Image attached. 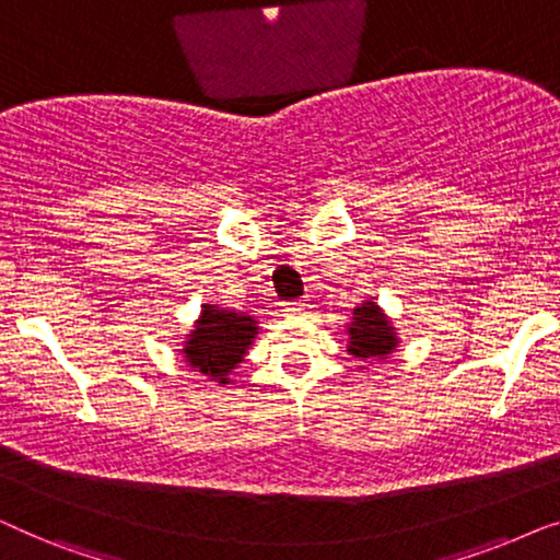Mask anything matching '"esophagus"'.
<instances>
[{"instance_id":"34e87169","label":"esophagus","mask_w":560,"mask_h":560,"mask_svg":"<svg viewBox=\"0 0 560 560\" xmlns=\"http://www.w3.org/2000/svg\"><path fill=\"white\" fill-rule=\"evenodd\" d=\"M285 311L293 313V316H301V313H305V301H290L285 303Z\"/></svg>"}]
</instances>
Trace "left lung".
Segmentation results:
<instances>
[{
	"instance_id": "1",
	"label": "left lung",
	"mask_w": 560,
	"mask_h": 560,
	"mask_svg": "<svg viewBox=\"0 0 560 560\" xmlns=\"http://www.w3.org/2000/svg\"><path fill=\"white\" fill-rule=\"evenodd\" d=\"M395 328L377 303L366 301L354 308L349 326V351L359 359H385L395 349Z\"/></svg>"
}]
</instances>
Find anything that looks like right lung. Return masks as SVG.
<instances>
[{
    "mask_svg": "<svg viewBox=\"0 0 560 560\" xmlns=\"http://www.w3.org/2000/svg\"><path fill=\"white\" fill-rule=\"evenodd\" d=\"M255 334L257 320L247 316V313L203 305L201 318H198L194 331L188 334L183 354H186V362L196 372L209 374V377L219 380L221 385H226L229 374L242 362V357L247 354Z\"/></svg>",
    "mask_w": 560,
    "mask_h": 560,
    "instance_id": "obj_1",
    "label": "right lung"
}]
</instances>
